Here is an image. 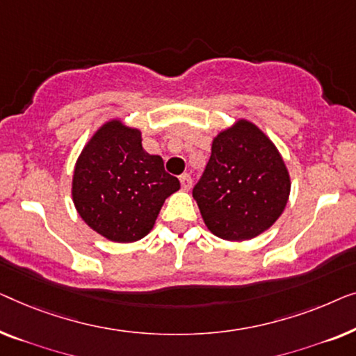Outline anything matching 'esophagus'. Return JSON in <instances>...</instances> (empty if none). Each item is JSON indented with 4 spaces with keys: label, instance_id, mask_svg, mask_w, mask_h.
I'll list each match as a JSON object with an SVG mask.
<instances>
[{
    "label": "esophagus",
    "instance_id": "obj_1",
    "mask_svg": "<svg viewBox=\"0 0 356 356\" xmlns=\"http://www.w3.org/2000/svg\"><path fill=\"white\" fill-rule=\"evenodd\" d=\"M179 180L184 190H190V187H192V177H190V174H182Z\"/></svg>",
    "mask_w": 356,
    "mask_h": 356
}]
</instances>
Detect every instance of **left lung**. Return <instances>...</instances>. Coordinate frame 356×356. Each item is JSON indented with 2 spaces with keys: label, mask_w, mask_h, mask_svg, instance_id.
Returning <instances> with one entry per match:
<instances>
[{
  "label": "left lung",
  "mask_w": 356,
  "mask_h": 356,
  "mask_svg": "<svg viewBox=\"0 0 356 356\" xmlns=\"http://www.w3.org/2000/svg\"><path fill=\"white\" fill-rule=\"evenodd\" d=\"M207 227L224 240H248L282 214L290 177L274 143L248 121L213 140L211 156L193 187Z\"/></svg>",
  "instance_id": "obj_1"
}]
</instances>
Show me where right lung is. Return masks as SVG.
Returning a JSON list of instances; mask_svg holds the SVG:
<instances>
[{
    "mask_svg": "<svg viewBox=\"0 0 356 356\" xmlns=\"http://www.w3.org/2000/svg\"><path fill=\"white\" fill-rule=\"evenodd\" d=\"M179 188V179L164 171L163 158L145 152L140 130L109 121L77 159L72 198L95 232L126 243L153 229L164 200Z\"/></svg>",
    "mask_w": 356,
    "mask_h": 356,
    "instance_id": "obj_1",
    "label": "right lung"
}]
</instances>
